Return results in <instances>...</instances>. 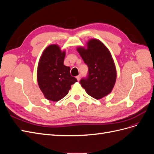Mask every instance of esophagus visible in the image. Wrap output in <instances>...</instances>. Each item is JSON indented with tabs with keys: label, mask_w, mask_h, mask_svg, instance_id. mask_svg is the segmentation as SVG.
<instances>
[{
	"label": "esophagus",
	"mask_w": 154,
	"mask_h": 154,
	"mask_svg": "<svg viewBox=\"0 0 154 154\" xmlns=\"http://www.w3.org/2000/svg\"><path fill=\"white\" fill-rule=\"evenodd\" d=\"M80 77H81V76L80 75H78V76H77L76 78V79H77V80L79 82L80 80Z\"/></svg>",
	"instance_id": "34e87169"
}]
</instances>
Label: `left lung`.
Segmentation results:
<instances>
[{
  "label": "left lung",
  "mask_w": 154,
  "mask_h": 154,
  "mask_svg": "<svg viewBox=\"0 0 154 154\" xmlns=\"http://www.w3.org/2000/svg\"><path fill=\"white\" fill-rule=\"evenodd\" d=\"M76 49L88 68V77L80 80L82 87L94 98H103L112 91L117 77L110 51L103 42L95 38L88 40L86 48L78 47Z\"/></svg>",
  "instance_id": "1"
}]
</instances>
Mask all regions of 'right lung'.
Wrapping results in <instances>:
<instances>
[{
	"label": "right lung",
	"mask_w": 154,
	"mask_h": 154,
	"mask_svg": "<svg viewBox=\"0 0 154 154\" xmlns=\"http://www.w3.org/2000/svg\"><path fill=\"white\" fill-rule=\"evenodd\" d=\"M66 51L57 44L46 48L40 57L37 68V82L46 99L58 101L66 96L71 85L77 82L71 76L70 67L63 64Z\"/></svg>",
	"instance_id": "obj_1"
}]
</instances>
